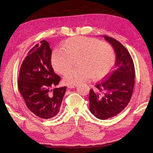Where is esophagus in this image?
Here are the masks:
<instances>
[{
  "mask_svg": "<svg viewBox=\"0 0 153 153\" xmlns=\"http://www.w3.org/2000/svg\"><path fill=\"white\" fill-rule=\"evenodd\" d=\"M77 87V85H68V88L69 89H71V88H75Z\"/></svg>",
  "mask_w": 153,
  "mask_h": 153,
  "instance_id": "obj_1",
  "label": "esophagus"
}]
</instances>
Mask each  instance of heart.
Here are the masks:
<instances>
[{"instance_id":"obj_1","label":"heart","mask_w":153,"mask_h":153,"mask_svg":"<svg viewBox=\"0 0 153 153\" xmlns=\"http://www.w3.org/2000/svg\"><path fill=\"white\" fill-rule=\"evenodd\" d=\"M63 50L56 49L51 57L55 71L65 74L71 68L73 60L78 68L68 71L64 77L65 84L76 85L93 76L99 79L106 76L115 62L114 53L110 45L98 39L85 37H75L65 40Z\"/></svg>"}]
</instances>
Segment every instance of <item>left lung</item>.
I'll return each instance as SVG.
<instances>
[{
    "mask_svg": "<svg viewBox=\"0 0 153 153\" xmlns=\"http://www.w3.org/2000/svg\"><path fill=\"white\" fill-rule=\"evenodd\" d=\"M103 37L116 53L115 69L108 79L97 83L90 91V110L100 120L112 118L122 112L129 103L134 85V66L129 52L113 38Z\"/></svg>",
    "mask_w": 153,
    "mask_h": 153,
    "instance_id": "obj_1",
    "label": "left lung"
}]
</instances>
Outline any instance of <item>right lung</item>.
<instances>
[{
  "instance_id": "obj_1",
  "label": "right lung",
  "mask_w": 153,
  "mask_h": 153,
  "mask_svg": "<svg viewBox=\"0 0 153 153\" xmlns=\"http://www.w3.org/2000/svg\"><path fill=\"white\" fill-rule=\"evenodd\" d=\"M51 57L49 44L41 41L29 51L19 71L18 86L27 108L43 119L59 113L67 88L51 89L58 85L61 77L55 74Z\"/></svg>"
}]
</instances>
